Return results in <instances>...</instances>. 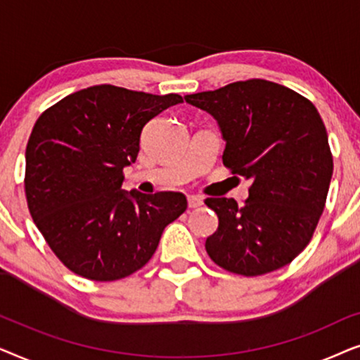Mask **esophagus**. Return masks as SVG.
Masks as SVG:
<instances>
[{
	"label": "esophagus",
	"instance_id": "34e87169",
	"mask_svg": "<svg viewBox=\"0 0 360 360\" xmlns=\"http://www.w3.org/2000/svg\"><path fill=\"white\" fill-rule=\"evenodd\" d=\"M186 201H188V208H200V206L203 205V198L196 195H190Z\"/></svg>",
	"mask_w": 360,
	"mask_h": 360
}]
</instances>
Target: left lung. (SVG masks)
<instances>
[{
    "label": "left lung",
    "instance_id": "left-lung-1",
    "mask_svg": "<svg viewBox=\"0 0 360 360\" xmlns=\"http://www.w3.org/2000/svg\"><path fill=\"white\" fill-rule=\"evenodd\" d=\"M185 101L218 121L224 167L250 181L244 206L205 200L219 219L206 252L244 277L285 267L311 240L331 184L333 154L318 110L300 93L260 78Z\"/></svg>",
    "mask_w": 360,
    "mask_h": 360
}]
</instances>
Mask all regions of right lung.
Returning a JSON list of instances; mask_svg holds the SVG:
<instances>
[{
    "mask_svg": "<svg viewBox=\"0 0 360 360\" xmlns=\"http://www.w3.org/2000/svg\"><path fill=\"white\" fill-rule=\"evenodd\" d=\"M184 98L96 85L47 108L26 147L27 208L73 274L95 282L129 277L154 255L165 226L186 210L185 195L121 190L141 132Z\"/></svg>",
    "mask_w": 360,
    "mask_h": 360,
    "instance_id": "add662e5",
    "label": "right lung"
}]
</instances>
